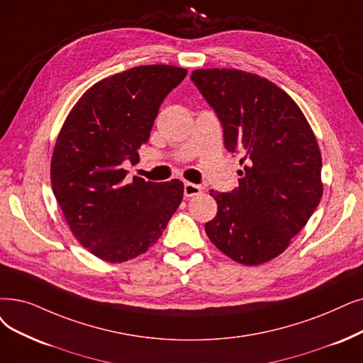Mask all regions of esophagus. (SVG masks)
Segmentation results:
<instances>
[{
	"instance_id": "1",
	"label": "esophagus",
	"mask_w": 363,
	"mask_h": 363,
	"mask_svg": "<svg viewBox=\"0 0 363 363\" xmlns=\"http://www.w3.org/2000/svg\"><path fill=\"white\" fill-rule=\"evenodd\" d=\"M201 192H202V187L199 184H194V183H189V182L184 183V196L191 198V196L199 195Z\"/></svg>"
}]
</instances>
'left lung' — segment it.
<instances>
[{"label":"left lung","instance_id":"1","mask_svg":"<svg viewBox=\"0 0 363 363\" xmlns=\"http://www.w3.org/2000/svg\"><path fill=\"white\" fill-rule=\"evenodd\" d=\"M192 82L219 116L225 147L240 150L238 187L210 191V241L232 260L260 265L281 255L323 195L322 155L295 101L268 79L235 68H201Z\"/></svg>","mask_w":363,"mask_h":363}]
</instances>
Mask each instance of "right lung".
I'll return each mask as SVG.
<instances>
[{"label":"right lung","instance_id":"1","mask_svg":"<svg viewBox=\"0 0 363 363\" xmlns=\"http://www.w3.org/2000/svg\"><path fill=\"white\" fill-rule=\"evenodd\" d=\"M174 65H141L86 91L56 138L50 182L72 235L94 256L121 264L147 252L183 199V182L125 183L165 96L186 77Z\"/></svg>","mask_w":363,"mask_h":363}]
</instances>
